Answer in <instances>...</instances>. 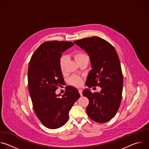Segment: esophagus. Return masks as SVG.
I'll return each instance as SVG.
<instances>
[{"label":"esophagus","instance_id":"obj_1","mask_svg":"<svg viewBox=\"0 0 149 149\" xmlns=\"http://www.w3.org/2000/svg\"><path fill=\"white\" fill-rule=\"evenodd\" d=\"M78 92H79V93L80 95H81V96H82V90L80 89V90H78Z\"/></svg>","mask_w":149,"mask_h":149}]
</instances>
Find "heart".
<instances>
[{
	"instance_id": "obj_1",
	"label": "heart",
	"mask_w": 149,
	"mask_h": 149,
	"mask_svg": "<svg viewBox=\"0 0 149 149\" xmlns=\"http://www.w3.org/2000/svg\"><path fill=\"white\" fill-rule=\"evenodd\" d=\"M72 56L75 60L77 62L78 64L81 63L82 62L84 61L85 60L89 59L88 55L82 51H76L72 54ZM67 63V57L65 56H62L59 61V64L61 71L62 72H64L65 68ZM69 83L70 85L74 87H80L82 84V79L80 77H73L70 78L69 80Z\"/></svg>"
}]
</instances>
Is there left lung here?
<instances>
[{
  "label": "left lung",
  "mask_w": 149,
  "mask_h": 149,
  "mask_svg": "<svg viewBox=\"0 0 149 149\" xmlns=\"http://www.w3.org/2000/svg\"><path fill=\"white\" fill-rule=\"evenodd\" d=\"M74 42L86 51L90 58L92 70L86 85L89 88H101L94 93L88 89L83 91V95L89 100L87 115L95 122H107L117 114L122 98L123 76L117 53L109 42L98 36Z\"/></svg>",
  "instance_id": "1"
}]
</instances>
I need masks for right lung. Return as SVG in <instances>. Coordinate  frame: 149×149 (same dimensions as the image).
I'll return each mask as SVG.
<instances>
[{
	"label": "right lung",
	"mask_w": 149,
	"mask_h": 149,
	"mask_svg": "<svg viewBox=\"0 0 149 149\" xmlns=\"http://www.w3.org/2000/svg\"><path fill=\"white\" fill-rule=\"evenodd\" d=\"M74 45L70 41H47L32 55L28 67V90L35 113L46 127L59 128L68 120L69 111L80 97L78 90L68 87L59 97L55 91L65 83L60 68L62 52Z\"/></svg>",
	"instance_id": "1"
}]
</instances>
